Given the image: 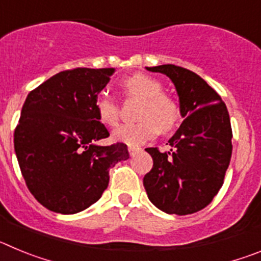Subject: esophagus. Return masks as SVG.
<instances>
[{
    "label": "esophagus",
    "mask_w": 261,
    "mask_h": 261,
    "mask_svg": "<svg viewBox=\"0 0 261 261\" xmlns=\"http://www.w3.org/2000/svg\"><path fill=\"white\" fill-rule=\"evenodd\" d=\"M128 151L129 155L135 156L138 151H141V147H136V146H128Z\"/></svg>",
    "instance_id": "34e87169"
}]
</instances>
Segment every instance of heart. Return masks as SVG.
Instances as JSON below:
<instances>
[{
    "label": "heart",
    "mask_w": 261,
    "mask_h": 261,
    "mask_svg": "<svg viewBox=\"0 0 261 261\" xmlns=\"http://www.w3.org/2000/svg\"><path fill=\"white\" fill-rule=\"evenodd\" d=\"M121 86L126 95L141 99L142 105L138 111L137 123H126L117 126L114 132L116 141L129 146H138L155 137L161 132L171 130L180 117V108L174 99L163 94V86L150 75L137 74L124 78ZM96 116L105 125L114 126L119 121L120 107L115 96L107 91H100L96 95Z\"/></svg>",
    "instance_id": "1"
}]
</instances>
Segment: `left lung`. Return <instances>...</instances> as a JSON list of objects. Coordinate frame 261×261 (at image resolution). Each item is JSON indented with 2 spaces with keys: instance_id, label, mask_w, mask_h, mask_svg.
Segmentation results:
<instances>
[{
  "instance_id": "8db88e82",
  "label": "left lung",
  "mask_w": 261,
  "mask_h": 261,
  "mask_svg": "<svg viewBox=\"0 0 261 261\" xmlns=\"http://www.w3.org/2000/svg\"><path fill=\"white\" fill-rule=\"evenodd\" d=\"M174 82L184 117L168 140L170 151L145 150L153 168L144 176L147 197L168 214L186 216L204 209L223 184L231 158L232 130L226 105L200 75L181 66L146 68Z\"/></svg>"
}]
</instances>
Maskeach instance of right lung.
Instances as JSON below:
<instances>
[{"label":"right lung","mask_w":261,"mask_h":261,"mask_svg":"<svg viewBox=\"0 0 261 261\" xmlns=\"http://www.w3.org/2000/svg\"><path fill=\"white\" fill-rule=\"evenodd\" d=\"M114 71H60L27 95L14 149L27 188L49 211L74 214L89 208L108 187L110 168L129 158L123 142L95 145L110 132L94 102Z\"/></svg>","instance_id":"right-lung-1"}]
</instances>
